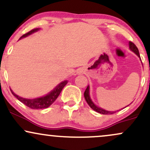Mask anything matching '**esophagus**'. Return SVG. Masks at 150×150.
Here are the masks:
<instances>
[{
    "mask_svg": "<svg viewBox=\"0 0 150 150\" xmlns=\"http://www.w3.org/2000/svg\"><path fill=\"white\" fill-rule=\"evenodd\" d=\"M77 73H79V74H82V73H84V70H82V69H81V68H80V69H78V70H77Z\"/></svg>",
    "mask_w": 150,
    "mask_h": 150,
    "instance_id": "34e87169",
    "label": "esophagus"
}]
</instances>
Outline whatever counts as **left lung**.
<instances>
[{"instance_id":"8db88e82","label":"left lung","mask_w":150,"mask_h":150,"mask_svg":"<svg viewBox=\"0 0 150 150\" xmlns=\"http://www.w3.org/2000/svg\"><path fill=\"white\" fill-rule=\"evenodd\" d=\"M129 46H130V50L133 51V52L135 53V54L137 55V56H138L139 58H140V53H139L138 49L137 48V46H136L135 44H134L133 43L131 42H129ZM84 97H85V100L87 102V104H89V106H90V107L92 108L93 110H94V111H97V112H98V113H101V114L107 115V114H113V113H114L115 112H116V111H106V110L103 109V108L97 107V106H96V105L92 102V101L91 100V99H90V97H89V86H87V89H86L85 92H84Z\"/></svg>"}]
</instances>
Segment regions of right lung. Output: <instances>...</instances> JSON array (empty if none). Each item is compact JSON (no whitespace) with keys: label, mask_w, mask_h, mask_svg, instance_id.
Returning a JSON list of instances; mask_svg holds the SVG:
<instances>
[{"label":"right lung","mask_w":150,"mask_h":150,"mask_svg":"<svg viewBox=\"0 0 150 150\" xmlns=\"http://www.w3.org/2000/svg\"><path fill=\"white\" fill-rule=\"evenodd\" d=\"M39 30V28L33 29V30L30 31V32H27V33L23 34V35L20 38V39L23 37H27V36L30 35V34L34 33V32H37ZM67 83H68V81H63V82H61L59 85L56 86V87L53 89V90L51 91V92L49 93L48 94H46V96L42 97L37 98V99H25V98L20 97L17 95V94H15V93L12 91L11 89H10V91H11L12 94H13L19 101H20L22 103H23L25 106H28L29 108H32V109H41V108H48L49 106H51V105L56 101V99H57L58 96H59L60 93L61 92L62 89H63V87L66 85Z\"/></svg>","instance_id":"add662e5"}]
</instances>
